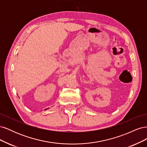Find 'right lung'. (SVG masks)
Returning a JSON list of instances; mask_svg holds the SVG:
<instances>
[{
    "label": "right lung",
    "mask_w": 147,
    "mask_h": 147,
    "mask_svg": "<svg viewBox=\"0 0 147 147\" xmlns=\"http://www.w3.org/2000/svg\"><path fill=\"white\" fill-rule=\"evenodd\" d=\"M47 109H45V110H47Z\"/></svg>",
    "instance_id": "add662e5"
}]
</instances>
